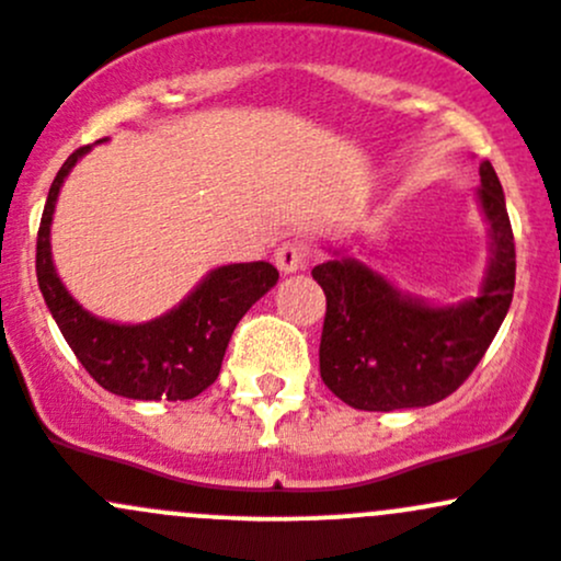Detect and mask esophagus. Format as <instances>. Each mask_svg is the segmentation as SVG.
Segmentation results:
<instances>
[{"label": "esophagus", "mask_w": 561, "mask_h": 561, "mask_svg": "<svg viewBox=\"0 0 561 561\" xmlns=\"http://www.w3.org/2000/svg\"><path fill=\"white\" fill-rule=\"evenodd\" d=\"M305 264H308V251H305L302 242L288 240L275 251V267H278L283 275L299 273V270H305Z\"/></svg>", "instance_id": "esophagus-1"}]
</instances>
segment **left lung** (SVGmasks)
Here are the masks:
<instances>
[{
  "label": "left lung",
  "instance_id": "8db88e82",
  "mask_svg": "<svg viewBox=\"0 0 561 561\" xmlns=\"http://www.w3.org/2000/svg\"><path fill=\"white\" fill-rule=\"evenodd\" d=\"M478 207L489 227V259L478 291L430 302L400 291L354 248L329 245L313 278L327 294L321 380L356 410L426 408L454 394L483 359L505 321L516 286V245L500 178L481 161ZM356 251L365 242L356 238Z\"/></svg>",
  "mask_w": 561,
  "mask_h": 561
}]
</instances>
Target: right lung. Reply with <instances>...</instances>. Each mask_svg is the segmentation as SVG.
Wrapping results in <instances>:
<instances>
[{
    "label": "right lung",
    "mask_w": 561,
    "mask_h": 561,
    "mask_svg": "<svg viewBox=\"0 0 561 561\" xmlns=\"http://www.w3.org/2000/svg\"><path fill=\"white\" fill-rule=\"evenodd\" d=\"M91 148H78L50 183L37 232L39 291L69 348L102 389L142 402L194 400L218 378L234 327L278 283V270L270 262L224 264L151 321L121 323L85 310L56 273L50 224L67 175Z\"/></svg>",
    "instance_id": "1"
}]
</instances>
